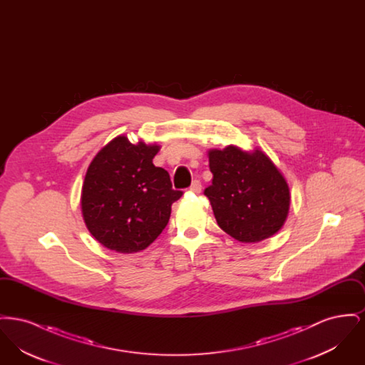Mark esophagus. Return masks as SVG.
<instances>
[{"label": "esophagus", "mask_w": 365, "mask_h": 365, "mask_svg": "<svg viewBox=\"0 0 365 365\" xmlns=\"http://www.w3.org/2000/svg\"><path fill=\"white\" fill-rule=\"evenodd\" d=\"M201 189H202V186H201V182H200V180H194V182L191 183L190 191H192V192L198 194V192H201Z\"/></svg>", "instance_id": "esophagus-1"}]
</instances>
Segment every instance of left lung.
<instances>
[{
	"instance_id": "8db88e82",
	"label": "left lung",
	"mask_w": 365,
	"mask_h": 365,
	"mask_svg": "<svg viewBox=\"0 0 365 365\" xmlns=\"http://www.w3.org/2000/svg\"><path fill=\"white\" fill-rule=\"evenodd\" d=\"M212 185L204 194L219 227L243 243L260 242L278 232L290 208V190L264 152L237 146L208 152Z\"/></svg>"
}]
</instances>
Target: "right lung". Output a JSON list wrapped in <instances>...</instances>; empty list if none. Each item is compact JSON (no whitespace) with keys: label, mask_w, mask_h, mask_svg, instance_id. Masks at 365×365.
I'll list each match as a JSON object with an SVG mask.
<instances>
[{"label":"right lung","mask_w":365,"mask_h":365,"mask_svg":"<svg viewBox=\"0 0 365 365\" xmlns=\"http://www.w3.org/2000/svg\"><path fill=\"white\" fill-rule=\"evenodd\" d=\"M158 145L131 143L119 135L104 146L87 168L82 215L90 234L119 253L146 249L165 228L174 190L170 174L153 164Z\"/></svg>","instance_id":"right-lung-1"}]
</instances>
